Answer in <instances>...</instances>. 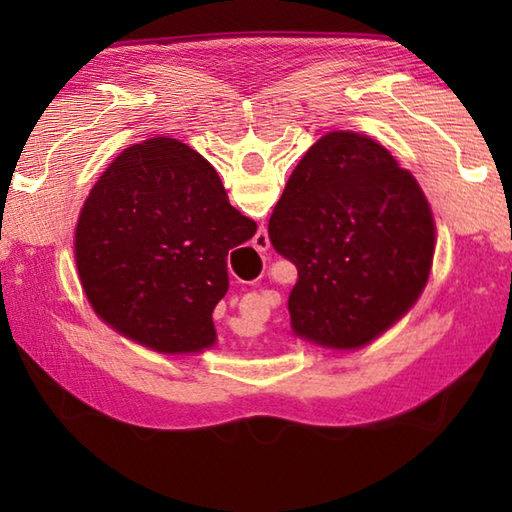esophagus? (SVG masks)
<instances>
[{"instance_id": "esophagus-1", "label": "esophagus", "mask_w": 512, "mask_h": 512, "mask_svg": "<svg viewBox=\"0 0 512 512\" xmlns=\"http://www.w3.org/2000/svg\"><path fill=\"white\" fill-rule=\"evenodd\" d=\"M268 246H270L268 233H266V231H259V233L255 235V248H257V250H268Z\"/></svg>"}]
</instances>
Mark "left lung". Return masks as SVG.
Wrapping results in <instances>:
<instances>
[{
  "label": "left lung",
  "mask_w": 512,
  "mask_h": 512,
  "mask_svg": "<svg viewBox=\"0 0 512 512\" xmlns=\"http://www.w3.org/2000/svg\"><path fill=\"white\" fill-rule=\"evenodd\" d=\"M268 235L297 266L292 332L334 350L363 347L427 286L436 224L420 184L376 140L330 132L292 171Z\"/></svg>",
  "instance_id": "left-lung-1"
}]
</instances>
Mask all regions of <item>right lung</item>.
Segmentation results:
<instances>
[{"label":"right lung","instance_id":"obj_1","mask_svg":"<svg viewBox=\"0 0 512 512\" xmlns=\"http://www.w3.org/2000/svg\"><path fill=\"white\" fill-rule=\"evenodd\" d=\"M255 231L209 160L158 136L127 147L92 187L74 233L76 270L116 332L156 352H202L215 343L226 257Z\"/></svg>","mask_w":512,"mask_h":512}]
</instances>
